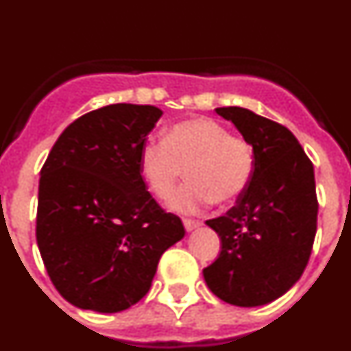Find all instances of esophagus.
Returning a JSON list of instances; mask_svg holds the SVG:
<instances>
[{
  "label": "esophagus",
  "instance_id": "obj_1",
  "mask_svg": "<svg viewBox=\"0 0 351 351\" xmlns=\"http://www.w3.org/2000/svg\"><path fill=\"white\" fill-rule=\"evenodd\" d=\"M182 223H184V228L188 232L195 230V228H198V226L202 225V223L198 221V219H190V218H184V219H182Z\"/></svg>",
  "mask_w": 351,
  "mask_h": 351
}]
</instances>
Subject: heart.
Segmentation results:
<instances>
[{
    "label": "heart",
    "mask_w": 351,
    "mask_h": 351,
    "mask_svg": "<svg viewBox=\"0 0 351 351\" xmlns=\"http://www.w3.org/2000/svg\"><path fill=\"white\" fill-rule=\"evenodd\" d=\"M138 169L151 193L167 198L186 170L189 182L169 198L178 213H198L214 200L234 202L250 184L255 151L250 141L228 132L218 121L195 117L167 130L163 141H147L138 153Z\"/></svg>",
    "instance_id": "obj_1"
}]
</instances>
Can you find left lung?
Instances as JSON below:
<instances>
[{
  "label": "left lung",
  "mask_w": 351,
  "mask_h": 351,
  "mask_svg": "<svg viewBox=\"0 0 351 351\" xmlns=\"http://www.w3.org/2000/svg\"><path fill=\"white\" fill-rule=\"evenodd\" d=\"M255 151L246 190L225 216L207 219L221 239L204 269L214 295L241 308L272 302L299 281L316 235L315 170L287 126L243 107H219Z\"/></svg>",
  "instance_id": "1"
}]
</instances>
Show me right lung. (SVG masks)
I'll return each mask as SVG.
<instances>
[{"instance_id": "1", "label": "right lung", "mask_w": 351, "mask_h": 351, "mask_svg": "<svg viewBox=\"0 0 351 351\" xmlns=\"http://www.w3.org/2000/svg\"><path fill=\"white\" fill-rule=\"evenodd\" d=\"M114 104L75 119L40 172L36 244L56 290L80 309L125 311L145 295L161 255L184 237L145 188L138 153L161 117Z\"/></svg>"}]
</instances>
